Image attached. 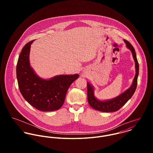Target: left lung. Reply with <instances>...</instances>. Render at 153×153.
<instances>
[{
  "mask_svg": "<svg viewBox=\"0 0 153 153\" xmlns=\"http://www.w3.org/2000/svg\"><path fill=\"white\" fill-rule=\"evenodd\" d=\"M124 41L126 44V47L131 51L133 59L135 62V75L132 83L130 87L126 89L118 96L110 100H100L98 99L95 95V88L94 86L87 82L88 101L90 106L94 109L105 112L117 111L126 104V102L131 98L135 91L137 86V79L139 73V65L134 48L127 41L124 39Z\"/></svg>",
  "mask_w": 153,
  "mask_h": 153,
  "instance_id": "8db88e82",
  "label": "left lung"
}]
</instances>
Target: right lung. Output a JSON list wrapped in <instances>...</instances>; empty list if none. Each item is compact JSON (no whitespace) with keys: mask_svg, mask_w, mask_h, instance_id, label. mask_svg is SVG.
Instances as JSON below:
<instances>
[{"mask_svg":"<svg viewBox=\"0 0 153 153\" xmlns=\"http://www.w3.org/2000/svg\"><path fill=\"white\" fill-rule=\"evenodd\" d=\"M33 41L25 45L19 56L16 76L19 90L25 100L35 108L42 111L58 110L64 104L68 88L79 75H59L49 79L41 78L29 61L30 46Z\"/></svg>","mask_w":153,"mask_h":153,"instance_id":"add662e5","label":"right lung"}]
</instances>
